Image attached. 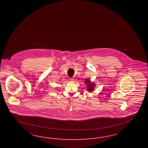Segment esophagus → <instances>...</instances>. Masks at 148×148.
<instances>
[{"label": "esophagus", "mask_w": 148, "mask_h": 148, "mask_svg": "<svg viewBox=\"0 0 148 148\" xmlns=\"http://www.w3.org/2000/svg\"><path fill=\"white\" fill-rule=\"evenodd\" d=\"M69 80L71 81V82H73L74 80V77H70L69 78Z\"/></svg>", "instance_id": "34e87169"}]
</instances>
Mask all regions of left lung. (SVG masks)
<instances>
[{
	"mask_svg": "<svg viewBox=\"0 0 148 148\" xmlns=\"http://www.w3.org/2000/svg\"><path fill=\"white\" fill-rule=\"evenodd\" d=\"M85 83L87 84H88V88H87V90L89 92H92L94 89V87L95 86V84L94 83H91L90 80L88 79H86V81L85 82Z\"/></svg>",
	"mask_w": 148,
	"mask_h": 148,
	"instance_id": "1",
	"label": "left lung"
}]
</instances>
